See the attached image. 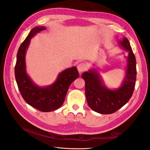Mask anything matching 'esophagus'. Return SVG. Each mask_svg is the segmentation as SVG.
<instances>
[{
	"label": "esophagus",
	"instance_id": "esophagus-1",
	"mask_svg": "<svg viewBox=\"0 0 150 150\" xmlns=\"http://www.w3.org/2000/svg\"><path fill=\"white\" fill-rule=\"evenodd\" d=\"M77 68H78V71L79 72H81L86 70V69L88 68V66L84 62H81L78 65V66H77Z\"/></svg>",
	"mask_w": 150,
	"mask_h": 150
}]
</instances>
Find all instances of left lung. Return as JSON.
Returning <instances> with one entry per match:
<instances>
[{
    "instance_id": "8db88e82",
    "label": "left lung",
    "mask_w": 150,
    "mask_h": 150,
    "mask_svg": "<svg viewBox=\"0 0 150 150\" xmlns=\"http://www.w3.org/2000/svg\"><path fill=\"white\" fill-rule=\"evenodd\" d=\"M120 45L129 51L125 79L121 87L115 90L104 85L101 76L95 69L85 72L81 77L85 81V94L88 104L100 114L109 115L116 112L126 104L132 96L136 79V58L126 38L120 40Z\"/></svg>"
}]
</instances>
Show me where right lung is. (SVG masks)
Here are the masks:
<instances>
[{
	"mask_svg": "<svg viewBox=\"0 0 150 150\" xmlns=\"http://www.w3.org/2000/svg\"><path fill=\"white\" fill-rule=\"evenodd\" d=\"M46 29L43 26L35 27L21 44L17 54L15 77L18 88L24 101L40 111L50 112L62 106L69 86L78 78L79 72L75 66L68 68L59 74L55 82L46 87H39L33 82L26 72V50L32 38Z\"/></svg>",
	"mask_w": 150,
	"mask_h": 150,
	"instance_id": "obj_1",
	"label": "right lung"
}]
</instances>
